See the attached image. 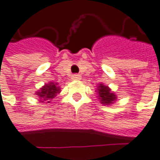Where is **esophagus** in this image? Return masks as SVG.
I'll return each mask as SVG.
<instances>
[{"label": "esophagus", "instance_id": "obj_1", "mask_svg": "<svg viewBox=\"0 0 160 160\" xmlns=\"http://www.w3.org/2000/svg\"><path fill=\"white\" fill-rule=\"evenodd\" d=\"M71 78L73 81H79V79L82 78V76H79L78 74H74V75H72Z\"/></svg>", "mask_w": 160, "mask_h": 160}]
</instances>
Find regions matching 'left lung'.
<instances>
[{
	"label": "left lung",
	"mask_w": 160,
	"mask_h": 160,
	"mask_svg": "<svg viewBox=\"0 0 160 160\" xmlns=\"http://www.w3.org/2000/svg\"><path fill=\"white\" fill-rule=\"evenodd\" d=\"M97 92L98 94V99L102 104L111 105L116 100V95L112 93L111 89L108 86H105L104 84H99L98 86Z\"/></svg>",
	"instance_id": "left-lung-1"
}]
</instances>
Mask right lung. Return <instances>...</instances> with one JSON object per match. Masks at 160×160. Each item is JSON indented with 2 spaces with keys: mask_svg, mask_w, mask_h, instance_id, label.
Segmentation results:
<instances>
[{
  "mask_svg": "<svg viewBox=\"0 0 160 160\" xmlns=\"http://www.w3.org/2000/svg\"><path fill=\"white\" fill-rule=\"evenodd\" d=\"M60 92L61 89L58 86V83L49 82L48 84H45L38 92H36L35 95L39 98L40 102L44 103V101H47L46 103H49L50 100H52Z\"/></svg>",
  "mask_w": 160,
  "mask_h": 160,
  "instance_id": "add662e5",
  "label": "right lung"
}]
</instances>
